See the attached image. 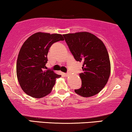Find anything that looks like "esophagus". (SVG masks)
I'll return each mask as SVG.
<instances>
[{"label": "esophagus", "mask_w": 132, "mask_h": 132, "mask_svg": "<svg viewBox=\"0 0 132 132\" xmlns=\"http://www.w3.org/2000/svg\"><path fill=\"white\" fill-rule=\"evenodd\" d=\"M70 74H71V73H70V71H68L67 73H66V74H65V76H70Z\"/></svg>", "instance_id": "esophagus-1"}]
</instances>
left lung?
I'll list each match as a JSON object with an SVG mask.
<instances>
[{
    "label": "left lung",
    "instance_id": "left-lung-1",
    "mask_svg": "<svg viewBox=\"0 0 132 132\" xmlns=\"http://www.w3.org/2000/svg\"><path fill=\"white\" fill-rule=\"evenodd\" d=\"M77 61L83 62L82 86L75 93L84 97L95 95L107 84L111 74L109 54L103 41L88 32L63 35Z\"/></svg>",
    "mask_w": 132,
    "mask_h": 132
}]
</instances>
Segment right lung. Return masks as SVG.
Segmentation results:
<instances>
[{"mask_svg": "<svg viewBox=\"0 0 132 132\" xmlns=\"http://www.w3.org/2000/svg\"><path fill=\"white\" fill-rule=\"evenodd\" d=\"M61 34L37 32L28 38L20 50L17 61V76L26 94L40 98L51 93L56 79L61 76L46 70L48 50L52 44L64 41Z\"/></svg>", "mask_w": 132, "mask_h": 132, "instance_id": "1", "label": "right lung"}]
</instances>
